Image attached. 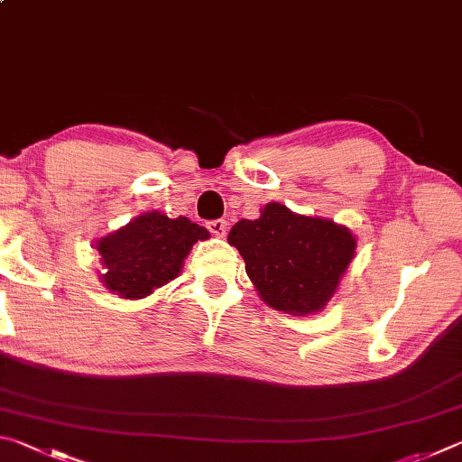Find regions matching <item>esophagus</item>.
<instances>
[{
  "instance_id": "obj_1",
  "label": "esophagus",
  "mask_w": 462,
  "mask_h": 462,
  "mask_svg": "<svg viewBox=\"0 0 462 462\" xmlns=\"http://www.w3.org/2000/svg\"><path fill=\"white\" fill-rule=\"evenodd\" d=\"M229 223L225 221V218H215V221H208L207 223V229L213 233L215 237H225V233H226V229H229V226H226Z\"/></svg>"
}]
</instances>
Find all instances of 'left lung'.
Segmentation results:
<instances>
[{"label":"left lung","instance_id":"obj_1","mask_svg":"<svg viewBox=\"0 0 462 462\" xmlns=\"http://www.w3.org/2000/svg\"><path fill=\"white\" fill-rule=\"evenodd\" d=\"M226 241L245 260L262 300L298 317L325 309L357 247L345 225L296 215L280 202H268L255 221L241 218Z\"/></svg>","mask_w":462,"mask_h":462}]
</instances>
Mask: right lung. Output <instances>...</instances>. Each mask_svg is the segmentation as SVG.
<instances>
[{
	"label": "right lung",
	"mask_w": 462,
	"mask_h": 462,
	"mask_svg": "<svg viewBox=\"0 0 462 462\" xmlns=\"http://www.w3.org/2000/svg\"><path fill=\"white\" fill-rule=\"evenodd\" d=\"M208 239L205 226L186 217L170 218L152 210L97 241L103 286L119 298L137 300L180 273L197 241Z\"/></svg>",
	"instance_id": "add662e5"
}]
</instances>
